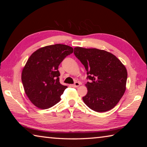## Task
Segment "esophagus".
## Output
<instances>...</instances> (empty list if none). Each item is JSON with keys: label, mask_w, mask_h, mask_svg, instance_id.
I'll return each instance as SVG.
<instances>
[{"label": "esophagus", "mask_w": 147, "mask_h": 147, "mask_svg": "<svg viewBox=\"0 0 147 147\" xmlns=\"http://www.w3.org/2000/svg\"><path fill=\"white\" fill-rule=\"evenodd\" d=\"M80 85V84L78 82H76L74 83V84H73V86L74 87V88H76V87H78Z\"/></svg>", "instance_id": "esophagus-1"}]
</instances>
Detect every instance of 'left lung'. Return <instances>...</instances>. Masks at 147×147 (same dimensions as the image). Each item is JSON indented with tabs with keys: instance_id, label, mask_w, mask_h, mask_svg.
<instances>
[{
	"instance_id": "8db88e82",
	"label": "left lung",
	"mask_w": 147,
	"mask_h": 147,
	"mask_svg": "<svg viewBox=\"0 0 147 147\" xmlns=\"http://www.w3.org/2000/svg\"><path fill=\"white\" fill-rule=\"evenodd\" d=\"M74 50L90 80L86 84L88 93L82 98L84 103L96 112L113 108L126 91L125 66L115 55L104 50L80 47Z\"/></svg>"
}]
</instances>
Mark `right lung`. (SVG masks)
<instances>
[{
	"mask_svg": "<svg viewBox=\"0 0 147 147\" xmlns=\"http://www.w3.org/2000/svg\"><path fill=\"white\" fill-rule=\"evenodd\" d=\"M73 53L71 47L56 44L41 47L30 56L22 71L21 80L24 92L34 106L48 109L61 100L67 87L59 82L58 66Z\"/></svg>",
	"mask_w": 147,
	"mask_h": 147,
	"instance_id": "right-lung-1",
	"label": "right lung"
}]
</instances>
